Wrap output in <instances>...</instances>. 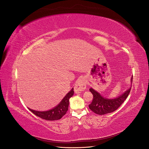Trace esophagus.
<instances>
[{"instance_id": "34e87169", "label": "esophagus", "mask_w": 149, "mask_h": 149, "mask_svg": "<svg viewBox=\"0 0 149 149\" xmlns=\"http://www.w3.org/2000/svg\"><path fill=\"white\" fill-rule=\"evenodd\" d=\"M86 80L84 78H80L76 82L74 89L76 94H79L82 91H84L86 88Z\"/></svg>"}]
</instances>
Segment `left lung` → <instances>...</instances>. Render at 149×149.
Segmentation results:
<instances>
[{
  "label": "left lung",
  "mask_w": 149,
  "mask_h": 149,
  "mask_svg": "<svg viewBox=\"0 0 149 149\" xmlns=\"http://www.w3.org/2000/svg\"><path fill=\"white\" fill-rule=\"evenodd\" d=\"M131 83L132 82V77L130 79ZM131 86L128 88L124 93L120 96L114 98H107L103 97L100 93L96 91L93 88H90L89 91L93 94V100L92 102L89 105V109L94 113L99 115H104L111 113L117 110L119 107L124 102L125 99L129 96L131 89Z\"/></svg>",
  "instance_id": "obj_1"
}]
</instances>
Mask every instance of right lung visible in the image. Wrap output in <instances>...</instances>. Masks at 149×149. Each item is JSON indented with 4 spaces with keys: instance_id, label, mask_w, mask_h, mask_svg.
<instances>
[{
    "instance_id": "obj_1",
    "label": "right lung",
    "mask_w": 149,
    "mask_h": 149,
    "mask_svg": "<svg viewBox=\"0 0 149 149\" xmlns=\"http://www.w3.org/2000/svg\"><path fill=\"white\" fill-rule=\"evenodd\" d=\"M73 88H72L57 106L49 110L39 111L31 109L30 108H29V109L35 115L43 119L47 120H59L66 113L68 109L69 100L71 97L73 96Z\"/></svg>"
}]
</instances>
